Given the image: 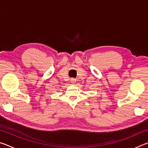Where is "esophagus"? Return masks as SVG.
I'll return each instance as SVG.
<instances>
[{
  "label": "esophagus",
  "instance_id": "1",
  "mask_svg": "<svg viewBox=\"0 0 148 148\" xmlns=\"http://www.w3.org/2000/svg\"><path fill=\"white\" fill-rule=\"evenodd\" d=\"M71 81H72V83L74 84V83H75V82H76V79H74V78H72V79H71Z\"/></svg>",
  "mask_w": 148,
  "mask_h": 148
}]
</instances>
